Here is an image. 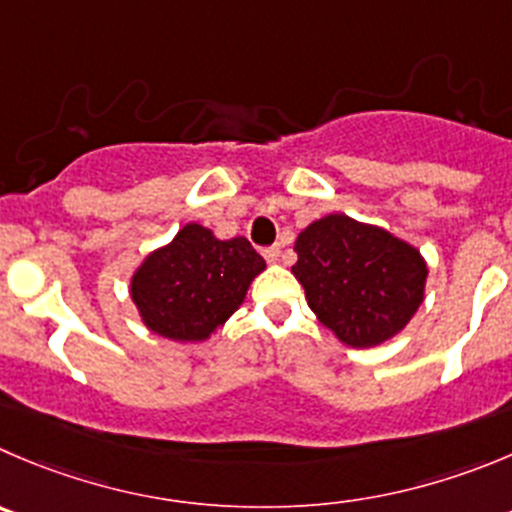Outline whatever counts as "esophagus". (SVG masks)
I'll list each match as a JSON object with an SVG mask.
<instances>
[{"label":"esophagus","instance_id":"obj_1","mask_svg":"<svg viewBox=\"0 0 512 512\" xmlns=\"http://www.w3.org/2000/svg\"><path fill=\"white\" fill-rule=\"evenodd\" d=\"M264 259L269 261V264H276V261H279V256H281V248L279 246H269V248H264Z\"/></svg>","mask_w":512,"mask_h":512}]
</instances>
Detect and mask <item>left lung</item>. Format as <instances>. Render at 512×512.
Instances as JSON below:
<instances>
[{
  "mask_svg": "<svg viewBox=\"0 0 512 512\" xmlns=\"http://www.w3.org/2000/svg\"><path fill=\"white\" fill-rule=\"evenodd\" d=\"M291 274L316 319L349 347L387 342L425 299L427 264L402 238L344 213L309 223L294 243Z\"/></svg>",
  "mask_w": 512,
  "mask_h": 512,
  "instance_id": "obj_1",
  "label": "left lung"
}]
</instances>
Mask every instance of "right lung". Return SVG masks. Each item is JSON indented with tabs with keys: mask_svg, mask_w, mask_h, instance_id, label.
I'll use <instances>...</instances> for the list:
<instances>
[{
	"mask_svg": "<svg viewBox=\"0 0 512 512\" xmlns=\"http://www.w3.org/2000/svg\"><path fill=\"white\" fill-rule=\"evenodd\" d=\"M266 261L243 236H213L186 223L168 246L145 256L130 279L138 314L150 332L173 342H206L243 304Z\"/></svg>",
	"mask_w": 512,
	"mask_h": 512,
	"instance_id": "right-lung-1",
	"label": "right lung"
}]
</instances>
